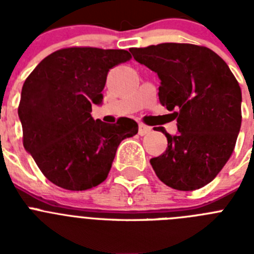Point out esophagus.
Masks as SVG:
<instances>
[{
  "instance_id": "esophagus-1",
  "label": "esophagus",
  "mask_w": 254,
  "mask_h": 254,
  "mask_svg": "<svg viewBox=\"0 0 254 254\" xmlns=\"http://www.w3.org/2000/svg\"><path fill=\"white\" fill-rule=\"evenodd\" d=\"M150 132H151V127H149V126H145V125L138 126V134H140V136H145V134L150 133Z\"/></svg>"
}]
</instances>
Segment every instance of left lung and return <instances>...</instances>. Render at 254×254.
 <instances>
[{
    "label": "left lung",
    "instance_id": "8db88e82",
    "mask_svg": "<svg viewBox=\"0 0 254 254\" xmlns=\"http://www.w3.org/2000/svg\"><path fill=\"white\" fill-rule=\"evenodd\" d=\"M138 64L160 78L159 100L177 120L178 134L150 160L158 178L179 190L210 183L232 156L242 125V90L223 58L210 48L161 43L132 48Z\"/></svg>",
    "mask_w": 254,
    "mask_h": 254
}]
</instances>
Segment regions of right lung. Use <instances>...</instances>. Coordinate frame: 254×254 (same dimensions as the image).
<instances>
[{"label": "right lung", "mask_w": 254, "mask_h": 254, "mask_svg": "<svg viewBox=\"0 0 254 254\" xmlns=\"http://www.w3.org/2000/svg\"><path fill=\"white\" fill-rule=\"evenodd\" d=\"M123 49L71 47L47 56L28 76L19 113L22 143L53 185L85 190L104 182L121 141L138 132L131 118L109 125L91 117L109 69L129 61Z\"/></svg>", "instance_id": "add662e5"}]
</instances>
